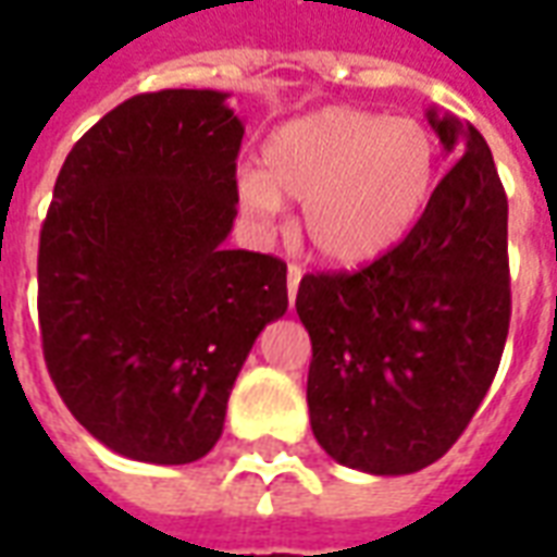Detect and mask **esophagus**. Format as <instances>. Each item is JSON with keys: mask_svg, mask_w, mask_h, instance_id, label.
<instances>
[{"mask_svg": "<svg viewBox=\"0 0 557 557\" xmlns=\"http://www.w3.org/2000/svg\"><path fill=\"white\" fill-rule=\"evenodd\" d=\"M301 277H304L301 265H289V271H286V289H289V301H295L298 286H301Z\"/></svg>", "mask_w": 557, "mask_h": 557, "instance_id": "34e87169", "label": "esophagus"}]
</instances>
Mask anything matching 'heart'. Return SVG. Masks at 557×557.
<instances>
[{
    "label": "heart",
    "instance_id": "obj_1",
    "mask_svg": "<svg viewBox=\"0 0 557 557\" xmlns=\"http://www.w3.org/2000/svg\"><path fill=\"white\" fill-rule=\"evenodd\" d=\"M442 148L418 119L322 107L280 125L262 143V170L235 178L250 218L274 223L283 199L301 202V232L331 265L355 268L391 253L430 206Z\"/></svg>",
    "mask_w": 557,
    "mask_h": 557
}]
</instances>
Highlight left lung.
<instances>
[{
	"label": "left lung",
	"mask_w": 557,
	"mask_h": 557,
	"mask_svg": "<svg viewBox=\"0 0 557 557\" xmlns=\"http://www.w3.org/2000/svg\"><path fill=\"white\" fill-rule=\"evenodd\" d=\"M454 151L418 226L361 271L307 274V406L339 466L411 474L442 459L486 397L510 327L507 196L474 125L426 113Z\"/></svg>",
	"instance_id": "obj_1"
}]
</instances>
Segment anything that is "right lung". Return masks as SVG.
<instances>
[{"instance_id":"right-lung-1","label":"right lung","mask_w":557,"mask_h":557,"mask_svg":"<svg viewBox=\"0 0 557 557\" xmlns=\"http://www.w3.org/2000/svg\"><path fill=\"white\" fill-rule=\"evenodd\" d=\"M226 91L119 103L55 178L38 247L44 361L113 454L196 462L218 444L256 337L286 313V262L226 250L244 125Z\"/></svg>"}]
</instances>
